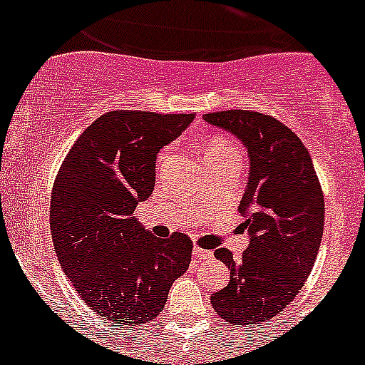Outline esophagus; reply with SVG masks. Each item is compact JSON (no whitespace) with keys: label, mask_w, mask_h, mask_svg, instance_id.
<instances>
[{"label":"esophagus","mask_w":365,"mask_h":365,"mask_svg":"<svg viewBox=\"0 0 365 365\" xmlns=\"http://www.w3.org/2000/svg\"><path fill=\"white\" fill-rule=\"evenodd\" d=\"M193 256L197 257V259H210L212 252H210V250H206V248L193 247Z\"/></svg>","instance_id":"obj_1"}]
</instances>
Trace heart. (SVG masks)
I'll return each mask as SVG.
<instances>
[{"label":"heart","instance_id":"b5f03b06","mask_svg":"<svg viewBox=\"0 0 365 365\" xmlns=\"http://www.w3.org/2000/svg\"><path fill=\"white\" fill-rule=\"evenodd\" d=\"M168 150L160 153V163L166 160ZM234 157H240L237 150H235L234 144L228 140V138H212L210 143L206 144L205 148V164L212 163V160H225V159H234Z\"/></svg>","mask_w":365,"mask_h":365}]
</instances>
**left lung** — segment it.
Returning a JSON list of instances; mask_svg holds the SVG:
<instances>
[{
	"label": "left lung",
	"mask_w": 365,
	"mask_h": 365,
	"mask_svg": "<svg viewBox=\"0 0 365 365\" xmlns=\"http://www.w3.org/2000/svg\"><path fill=\"white\" fill-rule=\"evenodd\" d=\"M202 118L240 138L250 160L240 202L250 243L240 259L215 250L230 282L210 302L230 324L254 327L279 314L309 278L324 235V193L307 148L274 117L228 109Z\"/></svg>",
	"instance_id": "obj_1"
}]
</instances>
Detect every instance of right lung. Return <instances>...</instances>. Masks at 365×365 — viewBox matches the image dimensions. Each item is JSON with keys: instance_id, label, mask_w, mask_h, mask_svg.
<instances>
[{"instance_id": "1", "label": "right lung", "mask_w": 365, "mask_h": 365, "mask_svg": "<svg viewBox=\"0 0 365 365\" xmlns=\"http://www.w3.org/2000/svg\"><path fill=\"white\" fill-rule=\"evenodd\" d=\"M195 115L109 111L67 153L51 199V234L62 270L102 318L140 325L164 309L188 270L192 240H160L135 219L155 188V160Z\"/></svg>"}]
</instances>
